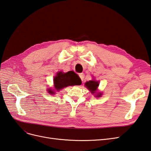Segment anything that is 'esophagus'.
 Instances as JSON below:
<instances>
[{
    "instance_id": "34e87169",
    "label": "esophagus",
    "mask_w": 151,
    "mask_h": 151,
    "mask_svg": "<svg viewBox=\"0 0 151 151\" xmlns=\"http://www.w3.org/2000/svg\"><path fill=\"white\" fill-rule=\"evenodd\" d=\"M80 78L81 79L82 81H83L84 79V74H83V73H81V74H79Z\"/></svg>"
}]
</instances>
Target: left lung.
<instances>
[{"mask_svg":"<svg viewBox=\"0 0 151 151\" xmlns=\"http://www.w3.org/2000/svg\"><path fill=\"white\" fill-rule=\"evenodd\" d=\"M85 86L90 91V92L91 93L95 94V93H96V92L97 91L98 88L99 86V82L95 81L94 79L89 81L88 82H86V83H85ZM94 95H95V97L99 98L101 96L102 93L99 92L97 93V94H94Z\"/></svg>","mask_w":151,"mask_h":151,"instance_id":"left-lung-1","label":"left lung"}]
</instances>
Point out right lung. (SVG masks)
<instances>
[{
	"label": "right lung",
	"instance_id": "add662e5",
	"mask_svg": "<svg viewBox=\"0 0 151 151\" xmlns=\"http://www.w3.org/2000/svg\"><path fill=\"white\" fill-rule=\"evenodd\" d=\"M81 83L82 82L79 76L76 74L74 71H68L66 73L60 71L57 73V75L54 77L53 79L54 88L57 91L67 86L81 85ZM48 92L50 94L55 93V90L51 89H48Z\"/></svg>",
	"mask_w": 151,
	"mask_h": 151
}]
</instances>
